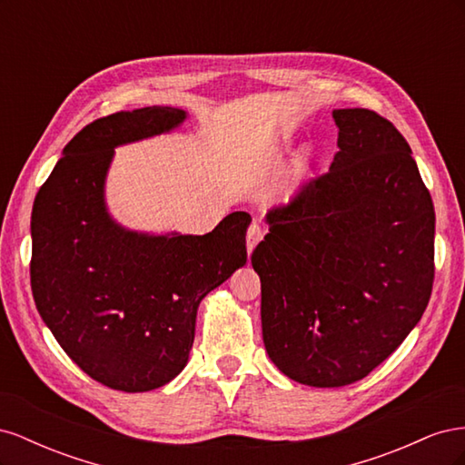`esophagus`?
Listing matches in <instances>:
<instances>
[{"instance_id":"1","label":"esophagus","mask_w":465,"mask_h":465,"mask_svg":"<svg viewBox=\"0 0 465 465\" xmlns=\"http://www.w3.org/2000/svg\"><path fill=\"white\" fill-rule=\"evenodd\" d=\"M262 236H263V232H262V229H260V224H258V223H252L250 227H248V236H246L248 256L252 254V250L256 248V244L262 241Z\"/></svg>"}]
</instances>
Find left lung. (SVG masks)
I'll use <instances>...</instances> for the list:
<instances>
[{"label":"left lung","mask_w":465,"mask_h":465,"mask_svg":"<svg viewBox=\"0 0 465 465\" xmlns=\"http://www.w3.org/2000/svg\"><path fill=\"white\" fill-rule=\"evenodd\" d=\"M337 154L267 213L252 252L263 343L306 386L371 374L417 326L434 281V205L411 147L374 110H333Z\"/></svg>","instance_id":"obj_1"}]
</instances>
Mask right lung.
Wrapping results in <instances>:
<instances>
[{
    "label": "right lung",
    "instance_id": "add662e5",
    "mask_svg": "<svg viewBox=\"0 0 465 465\" xmlns=\"http://www.w3.org/2000/svg\"><path fill=\"white\" fill-rule=\"evenodd\" d=\"M184 110L147 106L85 125L40 186L31 217V289L55 341L96 382L147 391L186 367L209 291L246 263L250 215L203 234L147 236L106 213L114 147L176 128Z\"/></svg>",
    "mask_w": 465,
    "mask_h": 465
}]
</instances>
